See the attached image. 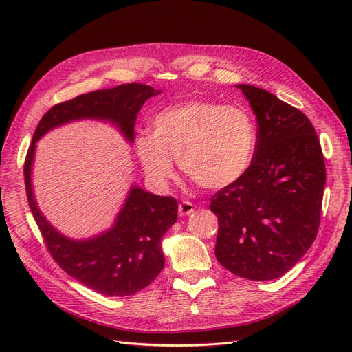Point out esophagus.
<instances>
[{"mask_svg":"<svg viewBox=\"0 0 352 352\" xmlns=\"http://www.w3.org/2000/svg\"><path fill=\"white\" fill-rule=\"evenodd\" d=\"M194 210H195V206L190 201H184L179 204V214L182 217L190 216L194 212Z\"/></svg>","mask_w":352,"mask_h":352,"instance_id":"1","label":"esophagus"}]
</instances>
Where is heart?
<instances>
[{"label":"heart","mask_w":352,"mask_h":352,"mask_svg":"<svg viewBox=\"0 0 352 352\" xmlns=\"http://www.w3.org/2000/svg\"><path fill=\"white\" fill-rule=\"evenodd\" d=\"M153 133L135 140V153L145 175L158 186L173 176L172 158L180 172L202 188H228L248 172L258 144L251 111L241 105L190 100L160 110Z\"/></svg>","instance_id":"1"}]
</instances>
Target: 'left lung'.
Returning a JSON list of instances; mask_svg holds the SVG:
<instances>
[{
  "label": "left lung",
  "instance_id": "1",
  "mask_svg": "<svg viewBox=\"0 0 352 352\" xmlns=\"http://www.w3.org/2000/svg\"><path fill=\"white\" fill-rule=\"evenodd\" d=\"M258 124L252 163L236 184L212 195L216 257L250 280H273L301 260L320 223L326 167L311 122L272 92L235 85Z\"/></svg>",
  "mask_w": 352,
  "mask_h": 352
}]
</instances>
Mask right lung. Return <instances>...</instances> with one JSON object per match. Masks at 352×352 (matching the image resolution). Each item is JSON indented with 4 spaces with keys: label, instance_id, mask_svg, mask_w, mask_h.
<instances>
[{
    "label": "right lung",
    "instance_id": "add662e5",
    "mask_svg": "<svg viewBox=\"0 0 352 352\" xmlns=\"http://www.w3.org/2000/svg\"><path fill=\"white\" fill-rule=\"evenodd\" d=\"M162 94L142 83L82 94L57 104L42 117L25 162V185L32 214L60 267L73 279L105 296H127L150 285L164 267L162 239L177 220V201L132 185L113 226L98 235L72 239L42 214L32 185L36 142L58 126L78 120L107 122L124 140H135L136 116L148 98Z\"/></svg>",
    "mask_w": 352,
    "mask_h": 352
}]
</instances>
